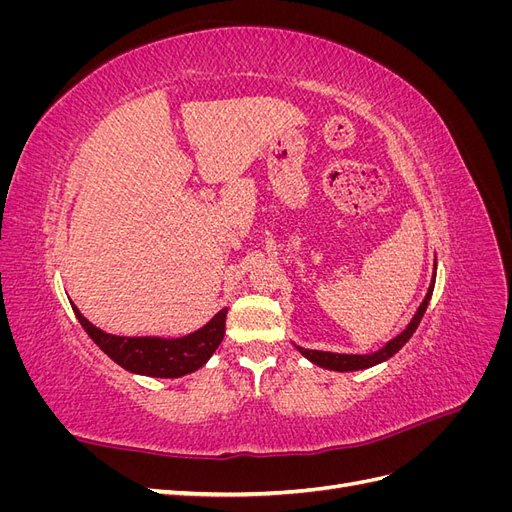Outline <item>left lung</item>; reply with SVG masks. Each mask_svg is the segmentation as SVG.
I'll list each match as a JSON object with an SVG mask.
<instances>
[{"label":"left lung","mask_w":512,"mask_h":512,"mask_svg":"<svg viewBox=\"0 0 512 512\" xmlns=\"http://www.w3.org/2000/svg\"><path fill=\"white\" fill-rule=\"evenodd\" d=\"M433 284H436V271H433V280L429 284V290L425 294L423 303L418 305L414 318L410 320L408 327L401 331L397 337H393L389 344H386L384 348L371 352V354H339V352H322V350H307V348H301L297 346V350L305 356L307 361H312L314 365L318 367H324V369H331V371H356V369H367V367H374L386 359H391V356L395 352H399L401 348L406 346L408 339L412 337V333L416 331L418 324H421L423 316H425V309L429 305V299L433 294Z\"/></svg>","instance_id":"1"}]
</instances>
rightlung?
<instances>
[{"mask_svg":"<svg viewBox=\"0 0 512 512\" xmlns=\"http://www.w3.org/2000/svg\"><path fill=\"white\" fill-rule=\"evenodd\" d=\"M76 318L98 348L132 374L151 378H181L203 367L224 339L228 309H220L203 329L183 337H123L94 327L72 303Z\"/></svg>","mask_w":512,"mask_h":512,"instance_id":"add662e5","label":"right lung"}]
</instances>
